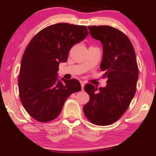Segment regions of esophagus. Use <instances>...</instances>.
<instances>
[{"label": "esophagus", "mask_w": 156, "mask_h": 156, "mask_svg": "<svg viewBox=\"0 0 156 156\" xmlns=\"http://www.w3.org/2000/svg\"><path fill=\"white\" fill-rule=\"evenodd\" d=\"M81 86H82V89L83 90V89H84V83L83 82H81Z\"/></svg>", "instance_id": "esophagus-1"}]
</instances>
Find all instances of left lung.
<instances>
[{
	"instance_id": "1",
	"label": "left lung",
	"mask_w": 156,
	"mask_h": 156,
	"mask_svg": "<svg viewBox=\"0 0 156 156\" xmlns=\"http://www.w3.org/2000/svg\"><path fill=\"white\" fill-rule=\"evenodd\" d=\"M93 38L103 45L100 65L107 77L105 87L84 86L89 101L83 107L85 116L98 126L112 124L122 116L135 95L138 67L133 44L124 33L108 25L88 26Z\"/></svg>"
}]
</instances>
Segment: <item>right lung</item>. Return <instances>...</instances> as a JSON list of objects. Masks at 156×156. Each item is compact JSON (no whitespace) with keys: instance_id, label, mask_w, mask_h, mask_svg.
<instances>
[{"instance_id":"add662e5","label":"right lung","mask_w":156,"mask_h":156,"mask_svg":"<svg viewBox=\"0 0 156 156\" xmlns=\"http://www.w3.org/2000/svg\"><path fill=\"white\" fill-rule=\"evenodd\" d=\"M89 32L84 25L57 23L33 37L21 60L18 89L25 109L34 119L49 122L59 116L66 99L82 89L78 80H57L60 62H67L69 50Z\"/></svg>"}]
</instances>
